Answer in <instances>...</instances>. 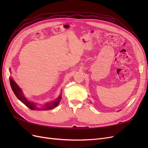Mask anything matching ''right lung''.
I'll return each instance as SVG.
<instances>
[{
	"label": "right lung",
	"instance_id": "right-lung-1",
	"mask_svg": "<svg viewBox=\"0 0 148 148\" xmlns=\"http://www.w3.org/2000/svg\"><path fill=\"white\" fill-rule=\"evenodd\" d=\"M10 86L12 90L18 99L21 102H23L25 106H27L29 109L31 110H47L52 109L59 105V102H60V100L62 99V96L60 95L59 97L56 100L52 101L51 102H47L44 106H42V107H39L37 106L36 104H35V103L33 102H30L26 99L23 95L21 89L18 86V84L15 82V81L13 80V79L12 77H10Z\"/></svg>",
	"mask_w": 148,
	"mask_h": 148
}]
</instances>
